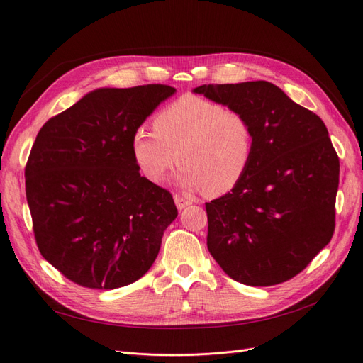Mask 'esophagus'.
<instances>
[{
	"mask_svg": "<svg viewBox=\"0 0 363 363\" xmlns=\"http://www.w3.org/2000/svg\"><path fill=\"white\" fill-rule=\"evenodd\" d=\"M174 201H175V206H177L179 211H183L184 207H188L189 204H192V201L189 199H186V196H182L179 194L174 195Z\"/></svg>",
	"mask_w": 363,
	"mask_h": 363,
	"instance_id": "obj_1",
	"label": "esophagus"
}]
</instances>
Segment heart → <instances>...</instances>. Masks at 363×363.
Returning <instances> with one entry per match:
<instances>
[{
    "label": "heart",
    "mask_w": 363,
    "mask_h": 363,
    "mask_svg": "<svg viewBox=\"0 0 363 363\" xmlns=\"http://www.w3.org/2000/svg\"><path fill=\"white\" fill-rule=\"evenodd\" d=\"M155 131L139 127L131 152L142 175L162 183L182 163L177 183L207 195L232 191L255 155V130L245 113L196 95H183L155 118Z\"/></svg>",
    "instance_id": "b5f03b06"
}]
</instances>
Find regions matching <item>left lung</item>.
<instances>
[{
	"label": "left lung",
	"instance_id": "obj_1",
	"mask_svg": "<svg viewBox=\"0 0 363 363\" xmlns=\"http://www.w3.org/2000/svg\"><path fill=\"white\" fill-rule=\"evenodd\" d=\"M194 92L245 113L255 130L244 179L206 203L208 251L227 276L248 286L291 280L335 232L339 157L327 127L263 80Z\"/></svg>",
	"mask_w": 363,
	"mask_h": 363
}]
</instances>
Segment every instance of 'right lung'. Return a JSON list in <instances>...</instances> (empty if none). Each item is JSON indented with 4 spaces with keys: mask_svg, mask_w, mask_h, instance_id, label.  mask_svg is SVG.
I'll return each instance as SVG.
<instances>
[{
    "mask_svg": "<svg viewBox=\"0 0 363 363\" xmlns=\"http://www.w3.org/2000/svg\"><path fill=\"white\" fill-rule=\"evenodd\" d=\"M174 92L96 89L39 130L26 164L33 232L43 259L80 286L139 280L179 213L167 189L140 177L131 152L135 131Z\"/></svg>",
    "mask_w": 363,
    "mask_h": 363,
    "instance_id": "obj_1",
    "label": "right lung"
}]
</instances>
